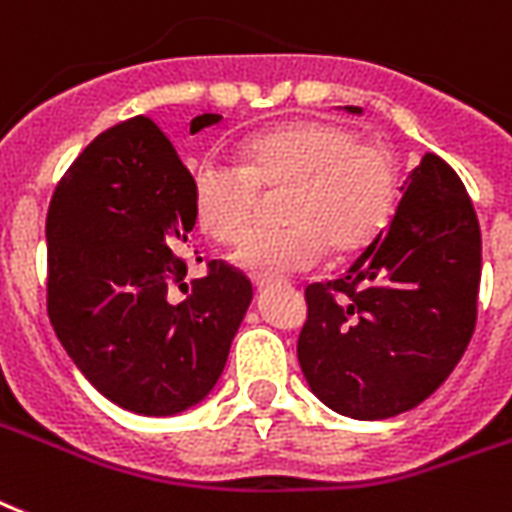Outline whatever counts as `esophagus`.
Masks as SVG:
<instances>
[{"instance_id": "1", "label": "esophagus", "mask_w": 512, "mask_h": 512, "mask_svg": "<svg viewBox=\"0 0 512 512\" xmlns=\"http://www.w3.org/2000/svg\"><path fill=\"white\" fill-rule=\"evenodd\" d=\"M275 282H277V277H272V275H256V277H253V285H256L259 290L269 288V285H275Z\"/></svg>"}]
</instances>
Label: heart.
I'll return each instance as SVG.
<instances>
[{"label": "heart", "instance_id": "1", "mask_svg": "<svg viewBox=\"0 0 512 512\" xmlns=\"http://www.w3.org/2000/svg\"><path fill=\"white\" fill-rule=\"evenodd\" d=\"M286 187L277 231L249 238L258 190ZM195 222L211 240L237 245L235 264L251 275L312 269L325 253L365 248L388 224L396 203V169L380 145L359 142L346 126L290 121L253 134L240 163L206 158L190 174Z\"/></svg>", "mask_w": 512, "mask_h": 512}]
</instances>
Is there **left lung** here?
I'll use <instances>...</instances> for the list:
<instances>
[{
	"label": "left lung",
	"mask_w": 512,
	"mask_h": 512,
	"mask_svg": "<svg viewBox=\"0 0 512 512\" xmlns=\"http://www.w3.org/2000/svg\"><path fill=\"white\" fill-rule=\"evenodd\" d=\"M478 282L473 203L452 166L425 153L386 230L341 277L306 288L298 362L312 394L357 420L418 407L468 349Z\"/></svg>",
	"instance_id": "obj_1"
}]
</instances>
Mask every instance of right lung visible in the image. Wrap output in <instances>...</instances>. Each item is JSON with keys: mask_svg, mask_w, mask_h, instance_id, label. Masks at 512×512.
Segmentation results:
<instances>
[{"mask_svg": "<svg viewBox=\"0 0 512 512\" xmlns=\"http://www.w3.org/2000/svg\"><path fill=\"white\" fill-rule=\"evenodd\" d=\"M222 121L203 113L190 134ZM190 171L145 116L102 132L47 214V312L81 375L137 415H179L222 378L251 280L211 261L187 282Z\"/></svg>", "mask_w": 512, "mask_h": 512, "instance_id": "1", "label": "right lung"}]
</instances>
